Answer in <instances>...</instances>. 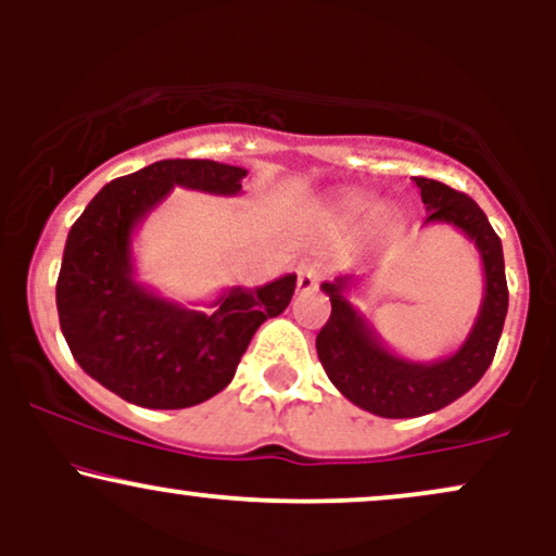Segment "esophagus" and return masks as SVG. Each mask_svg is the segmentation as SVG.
<instances>
[{
  "label": "esophagus",
  "mask_w": 556,
  "mask_h": 556,
  "mask_svg": "<svg viewBox=\"0 0 556 556\" xmlns=\"http://www.w3.org/2000/svg\"><path fill=\"white\" fill-rule=\"evenodd\" d=\"M321 279H324V266L321 264H303L298 269V290L300 292H311V290H316L318 285H321Z\"/></svg>",
  "instance_id": "esophagus-1"
}]
</instances>
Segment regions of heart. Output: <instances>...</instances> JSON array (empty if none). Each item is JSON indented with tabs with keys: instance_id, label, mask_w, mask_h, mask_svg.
<instances>
[{
	"instance_id": "1",
	"label": "heart",
	"mask_w": 556,
	"mask_h": 556,
	"mask_svg": "<svg viewBox=\"0 0 556 556\" xmlns=\"http://www.w3.org/2000/svg\"><path fill=\"white\" fill-rule=\"evenodd\" d=\"M368 208H371V206H368V203H366V201H353V203H350V206H348V212H350V214H355V216H358V214H366V212H368Z\"/></svg>"
}]
</instances>
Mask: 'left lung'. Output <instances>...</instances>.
<instances>
[{
  "label": "left lung",
  "mask_w": 556,
  "mask_h": 556,
  "mask_svg": "<svg viewBox=\"0 0 556 556\" xmlns=\"http://www.w3.org/2000/svg\"><path fill=\"white\" fill-rule=\"evenodd\" d=\"M429 216L426 222H446L460 227L481 251L486 269V298L468 342L452 358L420 366L402 361L376 342L374 331L344 300L350 277L321 285L331 300V316L316 337V353L324 371L350 402L381 418H418L442 410L478 384L491 366L507 316V277H504L502 240L486 214L470 195L450 185L416 177Z\"/></svg>",
  "instance_id": "left-lung-1"
}]
</instances>
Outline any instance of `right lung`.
<instances>
[{"label":"right lung","mask_w":556,"mask_h":556,"mask_svg":"<svg viewBox=\"0 0 556 556\" xmlns=\"http://www.w3.org/2000/svg\"><path fill=\"white\" fill-rule=\"evenodd\" d=\"M245 175L208 159H164L104 185L70 229L56 279L62 334L83 371L132 405L180 410L214 397L261 324L290 305L295 274L235 287L212 314L177 308L130 277L132 227L172 185L232 195Z\"/></svg>","instance_id":"add662e5"}]
</instances>
